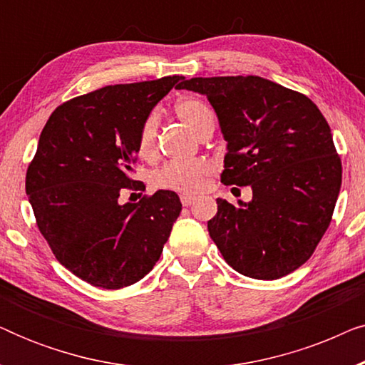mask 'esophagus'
Wrapping results in <instances>:
<instances>
[{"instance_id":"esophagus-1","label":"esophagus","mask_w":365,"mask_h":365,"mask_svg":"<svg viewBox=\"0 0 365 365\" xmlns=\"http://www.w3.org/2000/svg\"><path fill=\"white\" fill-rule=\"evenodd\" d=\"M194 201H196V197H194V196H189V194H181L182 206H191Z\"/></svg>"}]
</instances>
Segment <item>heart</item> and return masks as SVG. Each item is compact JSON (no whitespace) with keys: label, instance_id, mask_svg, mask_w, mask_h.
I'll list each match as a JSON object with an SVG mask.
<instances>
[{"label":"heart","instance_id":"heart-1","mask_svg":"<svg viewBox=\"0 0 365 365\" xmlns=\"http://www.w3.org/2000/svg\"><path fill=\"white\" fill-rule=\"evenodd\" d=\"M178 116L192 129L197 136L214 129V114L202 99L182 98L174 104ZM159 114L151 111L144 116L138 129V154L144 159H151L158 149ZM209 171V164L204 159H182V161H169L154 171L153 184L158 189L176 191L184 194L197 192L204 184V176Z\"/></svg>","mask_w":365,"mask_h":365}]
</instances>
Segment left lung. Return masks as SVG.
<instances>
[{"label": "left lung", "mask_w": 365, "mask_h": 365, "mask_svg": "<svg viewBox=\"0 0 365 365\" xmlns=\"http://www.w3.org/2000/svg\"><path fill=\"white\" fill-rule=\"evenodd\" d=\"M206 94L227 153L221 181L251 186L252 201L217 199L209 236L242 276L272 281L301 267L331 224L342 164L331 128L302 93L259 76L192 78Z\"/></svg>", "instance_id": "obj_1"}]
</instances>
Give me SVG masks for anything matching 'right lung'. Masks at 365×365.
Listing matches in <instances>:
<instances>
[{"mask_svg": "<svg viewBox=\"0 0 365 365\" xmlns=\"http://www.w3.org/2000/svg\"><path fill=\"white\" fill-rule=\"evenodd\" d=\"M182 76L114 84L63 103L26 171V194L54 257L103 289L138 282L161 257L181 201L173 191L119 202L138 156V129Z\"/></svg>", "mask_w": 365, "mask_h": 365, "instance_id": "add662e5", "label": "right lung"}]
</instances>
